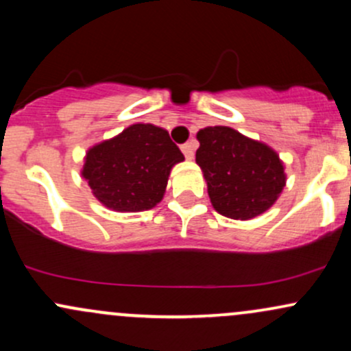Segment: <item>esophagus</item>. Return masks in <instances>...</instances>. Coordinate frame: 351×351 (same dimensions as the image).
Listing matches in <instances>:
<instances>
[{"label":"esophagus","mask_w":351,"mask_h":351,"mask_svg":"<svg viewBox=\"0 0 351 351\" xmlns=\"http://www.w3.org/2000/svg\"><path fill=\"white\" fill-rule=\"evenodd\" d=\"M181 152L184 153V156H186L188 160H191L193 156H195V147H193V143H191V142H188V143L181 145Z\"/></svg>","instance_id":"esophagus-1"}]
</instances>
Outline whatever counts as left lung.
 <instances>
[{"mask_svg":"<svg viewBox=\"0 0 351 351\" xmlns=\"http://www.w3.org/2000/svg\"><path fill=\"white\" fill-rule=\"evenodd\" d=\"M198 140L196 163L217 213L251 219L272 206L285 186L284 167L272 148L229 127L204 128Z\"/></svg>","mask_w":351,"mask_h":351,"instance_id":"1","label":"left lung"}]
</instances>
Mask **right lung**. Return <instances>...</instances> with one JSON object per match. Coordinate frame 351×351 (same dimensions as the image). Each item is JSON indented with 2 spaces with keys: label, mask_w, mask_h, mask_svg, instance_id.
Wrapping results in <instances>:
<instances>
[{
  "label": "right lung",
  "mask_w": 351,
  "mask_h": 351,
  "mask_svg": "<svg viewBox=\"0 0 351 351\" xmlns=\"http://www.w3.org/2000/svg\"><path fill=\"white\" fill-rule=\"evenodd\" d=\"M183 160L167 130L136 123L90 148L82 175L107 208L143 211L162 201L171 167Z\"/></svg>",
  "instance_id": "obj_1"
}]
</instances>
